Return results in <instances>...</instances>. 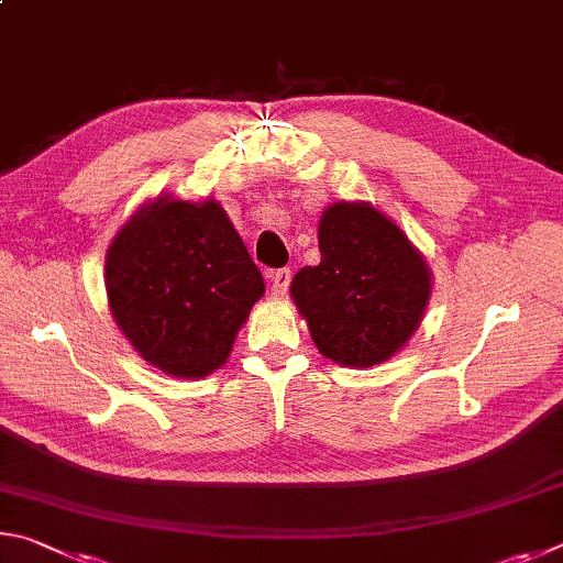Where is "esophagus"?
<instances>
[{
    "label": "esophagus",
    "mask_w": 563,
    "mask_h": 563,
    "mask_svg": "<svg viewBox=\"0 0 563 563\" xmlns=\"http://www.w3.org/2000/svg\"><path fill=\"white\" fill-rule=\"evenodd\" d=\"M269 282H272L274 297H284V294L289 291V284H291V269H274V272H269Z\"/></svg>",
    "instance_id": "obj_1"
}]
</instances>
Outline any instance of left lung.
Returning a JSON list of instances; mask_svg holds the SVG:
<instances>
[{
  "instance_id": "left-lung-1",
  "label": "left lung",
  "mask_w": 563,
  "mask_h": 563,
  "mask_svg": "<svg viewBox=\"0 0 563 563\" xmlns=\"http://www.w3.org/2000/svg\"><path fill=\"white\" fill-rule=\"evenodd\" d=\"M321 262L303 266L291 297L323 356L376 366L418 329L430 272L416 246L371 205H331L319 222Z\"/></svg>"
}]
</instances>
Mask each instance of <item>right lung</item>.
<instances>
[{"instance_id": "right-lung-1", "label": "right lung", "mask_w": 563, "mask_h": 563, "mask_svg": "<svg viewBox=\"0 0 563 563\" xmlns=\"http://www.w3.org/2000/svg\"><path fill=\"white\" fill-rule=\"evenodd\" d=\"M106 289L113 319L147 363L202 378L230 356L264 282L220 205L161 197L115 234Z\"/></svg>"}]
</instances>
